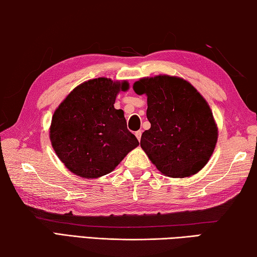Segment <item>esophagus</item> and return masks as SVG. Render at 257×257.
Instances as JSON below:
<instances>
[{
	"instance_id": "obj_1",
	"label": "esophagus",
	"mask_w": 257,
	"mask_h": 257,
	"mask_svg": "<svg viewBox=\"0 0 257 257\" xmlns=\"http://www.w3.org/2000/svg\"><path fill=\"white\" fill-rule=\"evenodd\" d=\"M135 135H136V137H137L138 141H141V138H142V130H138V132L135 133Z\"/></svg>"
}]
</instances>
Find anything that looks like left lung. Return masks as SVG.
I'll return each mask as SVG.
<instances>
[{"mask_svg":"<svg viewBox=\"0 0 257 257\" xmlns=\"http://www.w3.org/2000/svg\"><path fill=\"white\" fill-rule=\"evenodd\" d=\"M147 95L151 128L141 146L164 176L185 178L197 173L210 160L217 128L210 106L188 81L170 76L143 78L134 84Z\"/></svg>","mask_w":257,"mask_h":257,"instance_id":"1","label":"left lung"}]
</instances>
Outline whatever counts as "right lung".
<instances>
[{
  "label": "right lung",
  "mask_w": 257,
  "mask_h": 257,
  "mask_svg": "<svg viewBox=\"0 0 257 257\" xmlns=\"http://www.w3.org/2000/svg\"><path fill=\"white\" fill-rule=\"evenodd\" d=\"M127 81L96 78L76 87L54 112L50 138L56 155L75 175L93 179L107 175L139 145L123 111L114 108Z\"/></svg>",
  "instance_id": "obj_1"
}]
</instances>
